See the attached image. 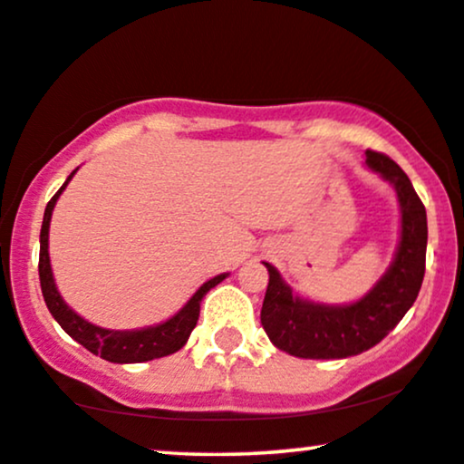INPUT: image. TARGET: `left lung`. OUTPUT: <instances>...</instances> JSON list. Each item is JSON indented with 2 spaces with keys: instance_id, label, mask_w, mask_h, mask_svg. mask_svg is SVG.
Returning a JSON list of instances; mask_svg holds the SVG:
<instances>
[{
  "instance_id": "left-lung-1",
  "label": "left lung",
  "mask_w": 464,
  "mask_h": 464,
  "mask_svg": "<svg viewBox=\"0 0 464 464\" xmlns=\"http://www.w3.org/2000/svg\"><path fill=\"white\" fill-rule=\"evenodd\" d=\"M365 165L397 190L401 237L386 274L354 304L329 305L304 299L282 280L274 265L269 271L261 324L276 348L299 358H348L373 348L401 323L413 305L424 280L426 209L410 178L386 154L367 150Z\"/></svg>"
}]
</instances>
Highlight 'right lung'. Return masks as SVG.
<instances>
[{"label": "right lung", "mask_w": 464, "mask_h": 464, "mask_svg": "<svg viewBox=\"0 0 464 464\" xmlns=\"http://www.w3.org/2000/svg\"><path fill=\"white\" fill-rule=\"evenodd\" d=\"M78 169H73L63 187L57 190V195L48 201L44 209V220H42V231H40V286L42 295H44L48 312L53 314V318L57 320L67 335L76 339L80 345H84L86 350L92 352V354L106 358L110 362H144L152 361V358L169 356L182 348L184 343L188 342L190 333H193L197 320H199V305L201 299L206 296L209 288H214L216 284H220L228 274H220L208 280L199 290L190 296L187 305L182 307L180 312L174 314L165 323L154 324V326H144V329H131V331H112L103 329V326H97L78 316L76 312L72 310L70 305L65 304L63 296L57 290V284H54L53 277V267H51V256H48V228H51V216L54 209V203L63 193L67 184L76 174Z\"/></svg>", "instance_id": "1"}]
</instances>
